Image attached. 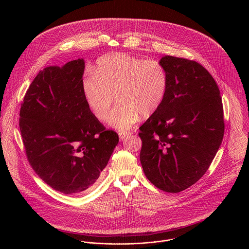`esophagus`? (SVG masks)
I'll use <instances>...</instances> for the list:
<instances>
[{"mask_svg":"<svg viewBox=\"0 0 249 249\" xmlns=\"http://www.w3.org/2000/svg\"><path fill=\"white\" fill-rule=\"evenodd\" d=\"M131 135V133L130 132H127V131H124V132H120L119 133V137H120V140L121 141H124L126 138H128L129 136Z\"/></svg>","mask_w":249,"mask_h":249,"instance_id":"34e87169","label":"esophagus"}]
</instances>
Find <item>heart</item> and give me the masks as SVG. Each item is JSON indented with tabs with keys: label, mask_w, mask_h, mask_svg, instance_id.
Returning a JSON list of instances; mask_svg holds the SVG:
<instances>
[{
	"label": "heart",
	"mask_w": 249,
	"mask_h": 249,
	"mask_svg": "<svg viewBox=\"0 0 249 249\" xmlns=\"http://www.w3.org/2000/svg\"><path fill=\"white\" fill-rule=\"evenodd\" d=\"M168 86V72L158 60H143L124 53L101 57L94 73L86 74L81 82L84 100L100 121L107 119L117 96L120 104L108 124L119 130L131 128L141 115H153L162 106Z\"/></svg>",
	"instance_id": "1"
}]
</instances>
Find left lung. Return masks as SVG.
<instances>
[{
  "label": "left lung",
  "instance_id": "8db88e82",
  "mask_svg": "<svg viewBox=\"0 0 249 249\" xmlns=\"http://www.w3.org/2000/svg\"><path fill=\"white\" fill-rule=\"evenodd\" d=\"M159 62L169 86L162 106L140 126V160L155 187L176 194L211 165L223 138V107L213 76L199 63L171 55Z\"/></svg>",
  "mask_w": 249,
  "mask_h": 249
}]
</instances>
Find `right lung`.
Wrapping results in <instances>:
<instances>
[{"label":"right lung","mask_w":249,"mask_h":249,"mask_svg":"<svg viewBox=\"0 0 249 249\" xmlns=\"http://www.w3.org/2000/svg\"><path fill=\"white\" fill-rule=\"evenodd\" d=\"M85 62L40 71L20 110V131L36 175L65 195L89 190L107 167L119 136L87 106L81 88Z\"/></svg>","instance_id":"obj_1"}]
</instances>
